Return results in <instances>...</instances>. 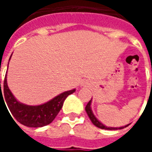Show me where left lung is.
I'll use <instances>...</instances> for the list:
<instances>
[{
    "instance_id": "1",
    "label": "left lung",
    "mask_w": 152,
    "mask_h": 152,
    "mask_svg": "<svg viewBox=\"0 0 152 152\" xmlns=\"http://www.w3.org/2000/svg\"><path fill=\"white\" fill-rule=\"evenodd\" d=\"M91 103H92V99L91 100L88 102V104L86 105V112L88 115V116L90 119V121H92V123L94 125H95L96 127L99 128V129H107V130H117V129H124V128L127 127L129 124H126V125H124V126H122V127H107V126H106L105 124H103L100 121H99V119L96 117L94 114V112L92 111V108H91Z\"/></svg>"
}]
</instances>
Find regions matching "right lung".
<instances>
[{"label": "right lung", "mask_w": 152, "mask_h": 152, "mask_svg": "<svg viewBox=\"0 0 152 152\" xmlns=\"http://www.w3.org/2000/svg\"><path fill=\"white\" fill-rule=\"evenodd\" d=\"M11 56L9 59V62L11 58ZM75 91L76 89L65 91L54 97L53 99H50V101L40 105H27L18 101V99L15 98L10 89H9L6 72L3 83V89L1 88L0 80V103L1 98L4 103L5 102H6L10 112L20 124L31 128L43 127L50 124L54 120L62 108L63 102L65 101L66 97Z\"/></svg>", "instance_id": "add662e5"}]
</instances>
